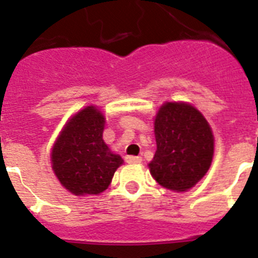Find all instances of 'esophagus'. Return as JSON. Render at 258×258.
Masks as SVG:
<instances>
[{
	"mask_svg": "<svg viewBox=\"0 0 258 258\" xmlns=\"http://www.w3.org/2000/svg\"><path fill=\"white\" fill-rule=\"evenodd\" d=\"M126 163L129 164H140L142 161V157L141 156H126L125 157Z\"/></svg>",
	"mask_w": 258,
	"mask_h": 258,
	"instance_id": "34e87169",
	"label": "esophagus"
}]
</instances>
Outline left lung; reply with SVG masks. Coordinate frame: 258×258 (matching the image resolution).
Instances as JSON below:
<instances>
[{
	"label": "left lung",
	"mask_w": 258,
	"mask_h": 258,
	"mask_svg": "<svg viewBox=\"0 0 258 258\" xmlns=\"http://www.w3.org/2000/svg\"><path fill=\"white\" fill-rule=\"evenodd\" d=\"M156 152L150 173L175 192L192 188L211 168L214 137L207 118L186 102H165L154 121Z\"/></svg>",
	"instance_id": "obj_1"
}]
</instances>
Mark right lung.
<instances>
[{"label": "right lung", "mask_w": 258, "mask_h": 258, "mask_svg": "<svg viewBox=\"0 0 258 258\" xmlns=\"http://www.w3.org/2000/svg\"><path fill=\"white\" fill-rule=\"evenodd\" d=\"M106 117L95 106L72 115L51 149V168L60 184L76 197L107 190L124 163L103 141Z\"/></svg>", "instance_id": "add662e5"}]
</instances>
